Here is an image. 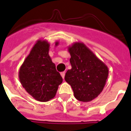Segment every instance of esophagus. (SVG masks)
<instances>
[{
  "instance_id": "1",
  "label": "esophagus",
  "mask_w": 131,
  "mask_h": 131,
  "mask_svg": "<svg viewBox=\"0 0 131 131\" xmlns=\"http://www.w3.org/2000/svg\"><path fill=\"white\" fill-rule=\"evenodd\" d=\"M61 76H62V78L64 79V76H65V72H61Z\"/></svg>"
}]
</instances>
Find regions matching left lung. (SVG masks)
<instances>
[{"label":"left lung","mask_w":131,"mask_h":131,"mask_svg":"<svg viewBox=\"0 0 131 131\" xmlns=\"http://www.w3.org/2000/svg\"><path fill=\"white\" fill-rule=\"evenodd\" d=\"M72 69L65 74L75 98L90 102L103 91L108 77V68L84 43L75 42L68 47Z\"/></svg>","instance_id":"1"}]
</instances>
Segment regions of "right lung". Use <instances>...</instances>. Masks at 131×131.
Masks as SVG:
<instances>
[{
    "instance_id": "1",
    "label": "right lung",
    "mask_w": 131,
    "mask_h": 131,
    "mask_svg": "<svg viewBox=\"0 0 131 131\" xmlns=\"http://www.w3.org/2000/svg\"><path fill=\"white\" fill-rule=\"evenodd\" d=\"M58 44L57 41L55 46ZM49 46L46 40H38L18 72L23 88L40 102L53 99L62 82V77L49 57Z\"/></svg>"
}]
</instances>
